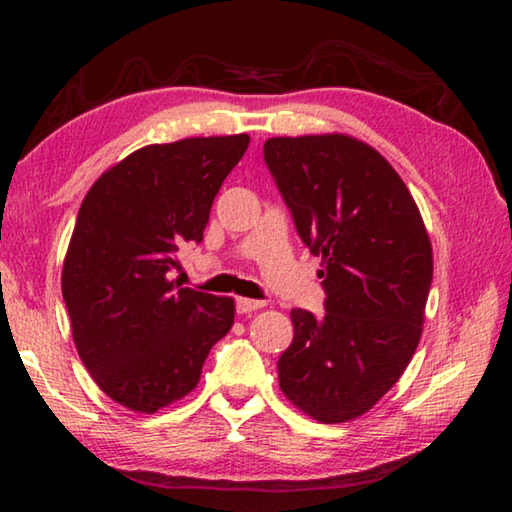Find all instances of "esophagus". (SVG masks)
Masks as SVG:
<instances>
[{"mask_svg":"<svg viewBox=\"0 0 512 512\" xmlns=\"http://www.w3.org/2000/svg\"><path fill=\"white\" fill-rule=\"evenodd\" d=\"M264 307V300H250V298H237V311L239 314H250Z\"/></svg>","mask_w":512,"mask_h":512,"instance_id":"esophagus-1","label":"esophagus"}]
</instances>
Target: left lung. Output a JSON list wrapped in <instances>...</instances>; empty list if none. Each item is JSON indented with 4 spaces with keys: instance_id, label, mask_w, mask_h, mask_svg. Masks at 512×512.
<instances>
[{
    "instance_id": "1",
    "label": "left lung",
    "mask_w": 512,
    "mask_h": 512,
    "mask_svg": "<svg viewBox=\"0 0 512 512\" xmlns=\"http://www.w3.org/2000/svg\"><path fill=\"white\" fill-rule=\"evenodd\" d=\"M264 162L300 239L323 259L327 296L320 318L291 309L280 388L318 422H348L391 391L418 348L431 241L404 180L354 137H273Z\"/></svg>"
}]
</instances>
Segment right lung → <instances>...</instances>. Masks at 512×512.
Wrapping results in <instances>:
<instances>
[{
  "label": "right lung",
  "mask_w": 512,
  "mask_h": 512,
  "mask_svg": "<svg viewBox=\"0 0 512 512\" xmlns=\"http://www.w3.org/2000/svg\"><path fill=\"white\" fill-rule=\"evenodd\" d=\"M248 135L151 144L108 169L76 216L63 298L79 357L110 400L140 413L194 391L232 298L171 280L178 250L201 244L214 196Z\"/></svg>",
  "instance_id": "obj_1"
}]
</instances>
